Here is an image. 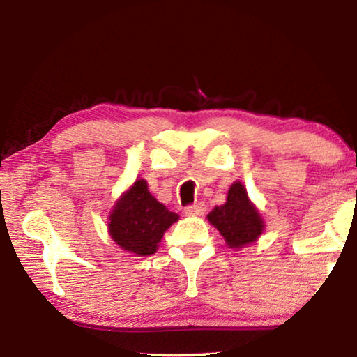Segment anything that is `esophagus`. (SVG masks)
Returning a JSON list of instances; mask_svg holds the SVG:
<instances>
[{"instance_id": "34e87169", "label": "esophagus", "mask_w": 357, "mask_h": 357, "mask_svg": "<svg viewBox=\"0 0 357 357\" xmlns=\"http://www.w3.org/2000/svg\"><path fill=\"white\" fill-rule=\"evenodd\" d=\"M204 211H206V206H204L203 203H195V204H192V206H187L184 209V214L185 215H203Z\"/></svg>"}]
</instances>
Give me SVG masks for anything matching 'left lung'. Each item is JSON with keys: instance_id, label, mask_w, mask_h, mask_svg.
I'll return each instance as SVG.
<instances>
[{"instance_id": "left-lung-1", "label": "left lung", "mask_w": 357, "mask_h": 357, "mask_svg": "<svg viewBox=\"0 0 357 357\" xmlns=\"http://www.w3.org/2000/svg\"><path fill=\"white\" fill-rule=\"evenodd\" d=\"M206 219L222 234L229 249L238 250L257 243L266 227L261 213L250 202L241 181L229 185L227 202L211 211Z\"/></svg>"}]
</instances>
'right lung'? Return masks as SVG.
Masks as SVG:
<instances>
[{"label":"right lung","instance_id":"right-lung-1","mask_svg":"<svg viewBox=\"0 0 357 357\" xmlns=\"http://www.w3.org/2000/svg\"><path fill=\"white\" fill-rule=\"evenodd\" d=\"M179 215L157 202L146 179H137L121 193L108 215V234L124 252L137 257L153 255L164 233Z\"/></svg>","mask_w":357,"mask_h":357}]
</instances>
